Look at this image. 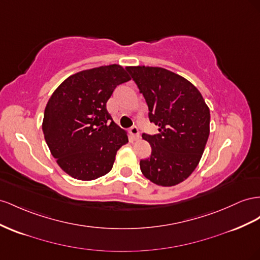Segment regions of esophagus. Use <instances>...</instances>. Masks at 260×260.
I'll return each instance as SVG.
<instances>
[{
    "instance_id": "obj_1",
    "label": "esophagus",
    "mask_w": 260,
    "mask_h": 260,
    "mask_svg": "<svg viewBox=\"0 0 260 260\" xmlns=\"http://www.w3.org/2000/svg\"><path fill=\"white\" fill-rule=\"evenodd\" d=\"M130 133L136 140H138L140 138V131H139V128L137 127V125H133V127H131Z\"/></svg>"
}]
</instances>
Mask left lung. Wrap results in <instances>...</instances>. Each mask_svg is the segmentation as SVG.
I'll list each match as a JSON object with an SVG mask.
<instances>
[{
    "mask_svg": "<svg viewBox=\"0 0 260 260\" xmlns=\"http://www.w3.org/2000/svg\"><path fill=\"white\" fill-rule=\"evenodd\" d=\"M149 107L157 135L143 133L151 156L140 160L144 176L171 187L190 176L198 166L210 133V109L201 93L182 76L158 67H127Z\"/></svg>",
    "mask_w": 260,
    "mask_h": 260,
    "instance_id": "1",
    "label": "left lung"
}]
</instances>
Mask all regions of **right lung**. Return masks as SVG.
Masks as SVG:
<instances>
[{"instance_id": "right-lung-1", "label": "right lung", "mask_w": 260, "mask_h": 260, "mask_svg": "<svg viewBox=\"0 0 260 260\" xmlns=\"http://www.w3.org/2000/svg\"><path fill=\"white\" fill-rule=\"evenodd\" d=\"M131 78L110 64L75 73L49 98L43 132L52 156L70 176L94 180L109 173L127 131L113 120L106 103L119 84Z\"/></svg>"}]
</instances>
